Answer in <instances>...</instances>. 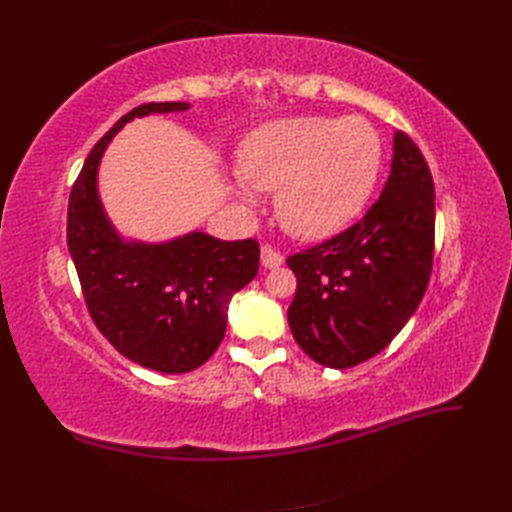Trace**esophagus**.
<instances>
[{"label": "esophagus", "instance_id": "esophagus-1", "mask_svg": "<svg viewBox=\"0 0 512 512\" xmlns=\"http://www.w3.org/2000/svg\"><path fill=\"white\" fill-rule=\"evenodd\" d=\"M282 262H284V256L280 252H275L269 245H262V250H260V265L262 267L275 269V267H280Z\"/></svg>", "mask_w": 512, "mask_h": 512}]
</instances>
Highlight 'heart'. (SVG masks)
<instances>
[{
	"instance_id": "obj_1",
	"label": "heart",
	"mask_w": 512,
	"mask_h": 512,
	"mask_svg": "<svg viewBox=\"0 0 512 512\" xmlns=\"http://www.w3.org/2000/svg\"><path fill=\"white\" fill-rule=\"evenodd\" d=\"M382 164L378 132L361 117H282L262 123L239 149L235 196L277 192V220L290 235L322 241L348 228L374 194Z\"/></svg>"
}]
</instances>
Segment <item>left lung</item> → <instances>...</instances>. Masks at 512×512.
Segmentation results:
<instances>
[{"mask_svg":"<svg viewBox=\"0 0 512 512\" xmlns=\"http://www.w3.org/2000/svg\"><path fill=\"white\" fill-rule=\"evenodd\" d=\"M436 192L412 138L393 136V164L363 220L288 256L297 294L288 307L292 337L316 363L359 365L393 342L429 284Z\"/></svg>","mask_w":512,"mask_h":512,"instance_id":"left-lung-1","label":"left lung"}]
</instances>
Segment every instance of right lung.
<instances>
[{"mask_svg":"<svg viewBox=\"0 0 512 512\" xmlns=\"http://www.w3.org/2000/svg\"><path fill=\"white\" fill-rule=\"evenodd\" d=\"M188 102L136 106L108 130L81 168L68 205V250L100 333L126 359L162 374H188L209 361L226 333L232 294L254 280V239L222 241L203 230L160 243L123 239L98 192L106 147L128 121L185 113Z\"/></svg>","mask_w":512,"mask_h":512,"instance_id":"right-lung-1","label":"right lung"}]
</instances>
